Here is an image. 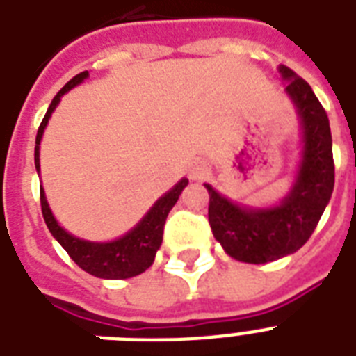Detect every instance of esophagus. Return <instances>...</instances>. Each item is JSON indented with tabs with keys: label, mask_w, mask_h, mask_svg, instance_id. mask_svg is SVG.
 Masks as SVG:
<instances>
[{
	"label": "esophagus",
	"mask_w": 356,
	"mask_h": 356,
	"mask_svg": "<svg viewBox=\"0 0 356 356\" xmlns=\"http://www.w3.org/2000/svg\"><path fill=\"white\" fill-rule=\"evenodd\" d=\"M207 177V168L203 164H195L192 170H190V179L194 181H201V179Z\"/></svg>",
	"instance_id": "34e87169"
}]
</instances>
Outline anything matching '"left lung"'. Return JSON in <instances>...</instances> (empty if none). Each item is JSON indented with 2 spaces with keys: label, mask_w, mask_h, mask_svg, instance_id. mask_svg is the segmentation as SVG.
<instances>
[{
  "label": "left lung",
  "mask_w": 356,
  "mask_h": 356,
  "mask_svg": "<svg viewBox=\"0 0 356 356\" xmlns=\"http://www.w3.org/2000/svg\"><path fill=\"white\" fill-rule=\"evenodd\" d=\"M281 74L303 123V161L292 192L279 207L253 211L234 205L205 184L212 234L233 259L249 264L271 262L305 245L334 188L332 138L325 108L303 77L286 66H281Z\"/></svg>",
  "instance_id": "obj_1"
}]
</instances>
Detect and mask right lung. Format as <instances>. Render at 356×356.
<instances>
[{"instance_id": "right-lung-1", "label": "right lung", "mask_w": 356, "mask_h": 356, "mask_svg": "<svg viewBox=\"0 0 356 356\" xmlns=\"http://www.w3.org/2000/svg\"><path fill=\"white\" fill-rule=\"evenodd\" d=\"M88 77V72H81L70 79L66 85L60 88L57 96L53 97L51 105L47 108L46 116L42 120L38 133H36V145H35V166L36 172H40V140L44 134V129L47 125V120L55 111V107L60 102V96H64L66 92L72 90L74 86ZM188 184L186 179H181L175 186H173L168 194H164L161 200L156 201L153 209L144 216V220L136 225V227L127 233L120 240L108 243H94L85 242L79 238L72 236L64 231L53 218L49 207H47L46 195L44 190L40 188V207L42 216L46 222L47 229L53 236L57 238V242L66 249V253L70 254V259L74 260L75 264L79 266L81 270H85L86 273H90L99 279H129V277L140 275L142 271H145L153 264L155 260L156 249L161 248L162 243V233H164V223H166L168 212L172 211L173 205L177 203L179 195L184 190V186Z\"/></svg>"}]
</instances>
